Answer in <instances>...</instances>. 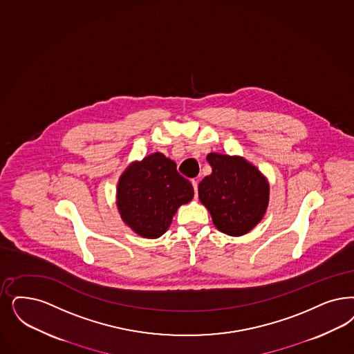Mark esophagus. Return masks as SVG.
<instances>
[{"instance_id":"obj_1","label":"esophagus","mask_w":354,"mask_h":354,"mask_svg":"<svg viewBox=\"0 0 354 354\" xmlns=\"http://www.w3.org/2000/svg\"><path fill=\"white\" fill-rule=\"evenodd\" d=\"M192 185H194V189H195V197H197V187H198V182L197 179L192 180Z\"/></svg>"}]
</instances>
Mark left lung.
<instances>
[{
    "label": "left lung",
    "instance_id": "1",
    "mask_svg": "<svg viewBox=\"0 0 354 354\" xmlns=\"http://www.w3.org/2000/svg\"><path fill=\"white\" fill-rule=\"evenodd\" d=\"M207 159L212 174L198 184V197L213 223L232 236L252 230L268 207V182L241 157L210 153Z\"/></svg>",
    "mask_w": 354,
    "mask_h": 354
}]
</instances>
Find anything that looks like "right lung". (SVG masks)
Masks as SVG:
<instances>
[{
	"label": "right lung",
	"mask_w": 354,
	"mask_h": 354,
	"mask_svg": "<svg viewBox=\"0 0 354 354\" xmlns=\"http://www.w3.org/2000/svg\"><path fill=\"white\" fill-rule=\"evenodd\" d=\"M194 187L176 163L154 153L128 167L118 185V207L124 222L144 238L166 232L178 207L194 197Z\"/></svg>",
	"instance_id": "1"
}]
</instances>
